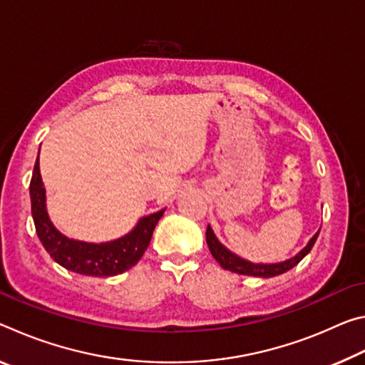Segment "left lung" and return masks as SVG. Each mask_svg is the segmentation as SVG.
<instances>
[{"instance_id":"left-lung-1","label":"left lung","mask_w":365,"mask_h":365,"mask_svg":"<svg viewBox=\"0 0 365 365\" xmlns=\"http://www.w3.org/2000/svg\"><path fill=\"white\" fill-rule=\"evenodd\" d=\"M319 232L314 235L311 240H309L307 245L298 252V255H294L293 257L287 259V261L275 262V264H255V262H250V261H246V259L237 256L235 252L225 248V246L219 242L217 237H215V233L212 232L211 225H207L206 242H207L209 251H211L212 257L220 264L222 269L235 272V274H240V275H251V277H262V279H270V277L285 274V272L293 269L296 264L302 261V257H304L307 252L312 250V246H314V243H316V240L319 237Z\"/></svg>"}]
</instances>
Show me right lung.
I'll return each instance as SVG.
<instances>
[{
  "instance_id": "1",
  "label": "right lung",
  "mask_w": 365,
  "mask_h": 365,
  "mask_svg": "<svg viewBox=\"0 0 365 365\" xmlns=\"http://www.w3.org/2000/svg\"><path fill=\"white\" fill-rule=\"evenodd\" d=\"M40 156V151H38ZM30 201L43 248L64 269L88 277H113L132 269L151 242L154 227L164 215L165 209L145 215L123 237L104 243L80 242L61 233L49 219L46 209V190L40 175V160L36 158L34 175L30 180Z\"/></svg>"
}]
</instances>
